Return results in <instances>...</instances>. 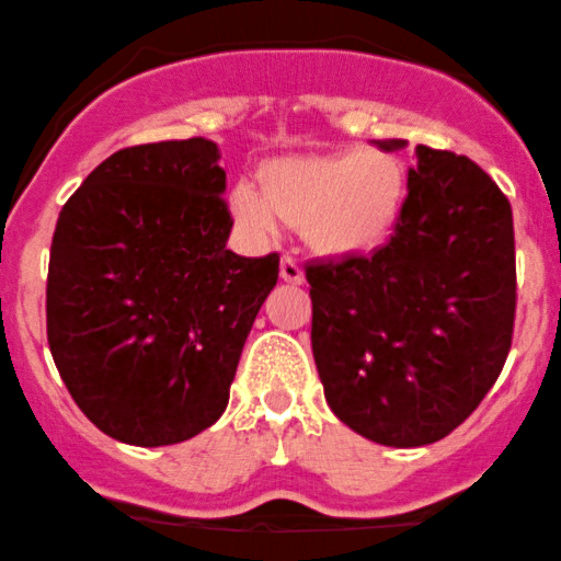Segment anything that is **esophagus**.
I'll return each mask as SVG.
<instances>
[{
  "instance_id": "obj_1",
  "label": "esophagus",
  "mask_w": 561,
  "mask_h": 561,
  "mask_svg": "<svg viewBox=\"0 0 561 561\" xmlns=\"http://www.w3.org/2000/svg\"><path fill=\"white\" fill-rule=\"evenodd\" d=\"M280 278L286 283H294V286H301V283H304L301 265H298L296 260L290 257V254H283V257H280Z\"/></svg>"
}]
</instances>
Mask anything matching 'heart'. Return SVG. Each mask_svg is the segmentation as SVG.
<instances>
[{"mask_svg": "<svg viewBox=\"0 0 561 561\" xmlns=\"http://www.w3.org/2000/svg\"><path fill=\"white\" fill-rule=\"evenodd\" d=\"M263 191L239 183L231 210L250 234L275 237L283 221L301 227L324 257H358L389 242L404 214L407 170L378 147L294 154L267 162Z\"/></svg>", "mask_w": 561, "mask_h": 561, "instance_id": "obj_1", "label": "heart"}]
</instances>
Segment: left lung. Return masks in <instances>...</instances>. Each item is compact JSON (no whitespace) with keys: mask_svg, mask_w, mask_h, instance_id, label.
<instances>
[{"mask_svg":"<svg viewBox=\"0 0 561 561\" xmlns=\"http://www.w3.org/2000/svg\"><path fill=\"white\" fill-rule=\"evenodd\" d=\"M414 157L394 237L368 257L307 267L327 404L391 448L446 438L477 410L505 366L515 317L511 203L467 157L423 144Z\"/></svg>","mask_w":561,"mask_h":561,"instance_id":"left-lung-1","label":"left lung"}]
</instances>
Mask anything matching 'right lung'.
Wrapping results in <instances>:
<instances>
[{
  "instance_id": "add662e5",
  "label": "right lung",
  "mask_w": 561,
  "mask_h": 561,
  "mask_svg": "<svg viewBox=\"0 0 561 561\" xmlns=\"http://www.w3.org/2000/svg\"><path fill=\"white\" fill-rule=\"evenodd\" d=\"M208 138L115 151L61 208L46 319L87 417L128 446L183 443L221 417L278 254L227 250V172Z\"/></svg>"
}]
</instances>
